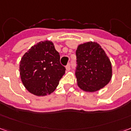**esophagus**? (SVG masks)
Masks as SVG:
<instances>
[{
  "label": "esophagus",
  "mask_w": 131,
  "mask_h": 131,
  "mask_svg": "<svg viewBox=\"0 0 131 131\" xmlns=\"http://www.w3.org/2000/svg\"><path fill=\"white\" fill-rule=\"evenodd\" d=\"M66 69H67V71H69V70L71 69V64H68L66 66Z\"/></svg>",
  "instance_id": "1"
}]
</instances>
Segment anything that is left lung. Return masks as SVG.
Instances as JSON below:
<instances>
[{
	"instance_id": "8db88e82",
	"label": "left lung",
	"mask_w": 131,
	"mask_h": 131,
	"mask_svg": "<svg viewBox=\"0 0 131 131\" xmlns=\"http://www.w3.org/2000/svg\"><path fill=\"white\" fill-rule=\"evenodd\" d=\"M76 77L80 88L95 92L110 82L112 64L104 50L97 43L88 42L79 45L77 51Z\"/></svg>"
}]
</instances>
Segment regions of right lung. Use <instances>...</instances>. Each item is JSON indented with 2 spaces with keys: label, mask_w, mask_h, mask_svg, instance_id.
<instances>
[{
  "label": "right lung",
  "mask_w": 131,
  "mask_h": 131,
  "mask_svg": "<svg viewBox=\"0 0 131 131\" xmlns=\"http://www.w3.org/2000/svg\"><path fill=\"white\" fill-rule=\"evenodd\" d=\"M60 56L51 41H41L22 57L19 71L21 81L30 93L44 96L52 93L65 74Z\"/></svg>",
  "instance_id": "add662e5"
}]
</instances>
